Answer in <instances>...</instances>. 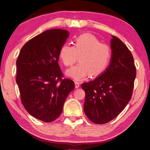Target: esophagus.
Returning <instances> with one entry per match:
<instances>
[{
	"mask_svg": "<svg viewBox=\"0 0 150 150\" xmlns=\"http://www.w3.org/2000/svg\"><path fill=\"white\" fill-rule=\"evenodd\" d=\"M74 84H75V87L76 88V89L80 87V83H79V82H78V81H75L74 82Z\"/></svg>",
	"mask_w": 150,
	"mask_h": 150,
	"instance_id": "esophagus-1",
	"label": "esophagus"
}]
</instances>
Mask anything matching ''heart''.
I'll return each mask as SVG.
<instances>
[{
    "mask_svg": "<svg viewBox=\"0 0 150 150\" xmlns=\"http://www.w3.org/2000/svg\"><path fill=\"white\" fill-rule=\"evenodd\" d=\"M59 58L65 66L79 63L67 69L66 74L71 79L81 81L90 75L96 77L104 71L111 58V50L107 44L101 43L95 36L83 34L76 38L74 46L64 44L59 50Z\"/></svg>",
    "mask_w": 150,
    "mask_h": 150,
    "instance_id": "1",
    "label": "heart"
}]
</instances>
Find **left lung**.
Listing matches in <instances>:
<instances>
[{"instance_id": "obj_1", "label": "left lung", "mask_w": 150, "mask_h": 150, "mask_svg": "<svg viewBox=\"0 0 150 150\" xmlns=\"http://www.w3.org/2000/svg\"><path fill=\"white\" fill-rule=\"evenodd\" d=\"M110 64L93 81L83 83L85 92L84 111L92 122L104 124L115 118L132 95L136 67L130 50L115 36L110 41Z\"/></svg>"}]
</instances>
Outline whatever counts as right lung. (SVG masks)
I'll return each instance as SVG.
<instances>
[{"instance_id":"add662e5","label":"right lung","mask_w":150,"mask_h":150,"mask_svg":"<svg viewBox=\"0 0 150 150\" xmlns=\"http://www.w3.org/2000/svg\"><path fill=\"white\" fill-rule=\"evenodd\" d=\"M69 35L63 29L43 32L24 45L16 61L22 104L28 113L44 122L60 115L75 87L73 81L63 79L58 63L59 50Z\"/></svg>"}]
</instances>
